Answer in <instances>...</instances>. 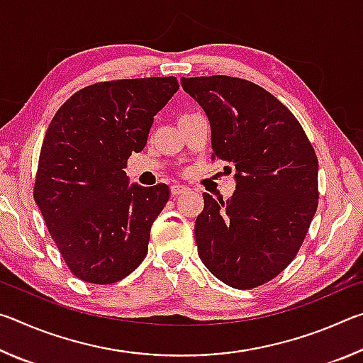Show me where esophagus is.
Wrapping results in <instances>:
<instances>
[{
	"mask_svg": "<svg viewBox=\"0 0 363 363\" xmlns=\"http://www.w3.org/2000/svg\"><path fill=\"white\" fill-rule=\"evenodd\" d=\"M189 190L190 189L186 187V186H182V184H174V186H171V194H173L174 196L186 194V192H189Z\"/></svg>",
	"mask_w": 363,
	"mask_h": 363,
	"instance_id": "1",
	"label": "esophagus"
}]
</instances>
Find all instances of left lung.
Here are the masks:
<instances>
[{
    "mask_svg": "<svg viewBox=\"0 0 363 363\" xmlns=\"http://www.w3.org/2000/svg\"><path fill=\"white\" fill-rule=\"evenodd\" d=\"M211 125V158L235 167V194H203L195 220L200 259L238 290L267 284L303 245L318 205V160L290 110L243 78H182ZM225 169L232 171L230 167Z\"/></svg>",
    "mask_w": 363,
    "mask_h": 363,
    "instance_id": "left-lung-1",
    "label": "left lung"
}]
</instances>
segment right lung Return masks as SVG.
Returning a JSON list of instances; mask_svg holds the SVG:
<instances>
[{
  "instance_id": "obj_1",
  "label": "right lung",
  "mask_w": 363,
  "mask_h": 363,
  "mask_svg": "<svg viewBox=\"0 0 363 363\" xmlns=\"http://www.w3.org/2000/svg\"><path fill=\"white\" fill-rule=\"evenodd\" d=\"M177 88L174 77L101 82L77 91L54 115L33 199L79 280L115 284L144 261L169 187L130 186L123 169L133 152L144 149L153 116Z\"/></svg>"
}]
</instances>
